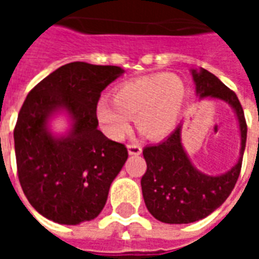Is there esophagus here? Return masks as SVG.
I'll return each mask as SVG.
<instances>
[{
  "label": "esophagus",
  "instance_id": "esophagus-1",
  "mask_svg": "<svg viewBox=\"0 0 259 259\" xmlns=\"http://www.w3.org/2000/svg\"><path fill=\"white\" fill-rule=\"evenodd\" d=\"M127 150H129L130 155H140L141 151H143V148H141L140 144H137V143H132L127 146Z\"/></svg>",
  "mask_w": 259,
  "mask_h": 259
}]
</instances>
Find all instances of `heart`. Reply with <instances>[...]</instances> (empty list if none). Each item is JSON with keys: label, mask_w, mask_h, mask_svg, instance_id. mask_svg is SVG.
<instances>
[{"label": "heart", "mask_w": 259, "mask_h": 259, "mask_svg": "<svg viewBox=\"0 0 259 259\" xmlns=\"http://www.w3.org/2000/svg\"><path fill=\"white\" fill-rule=\"evenodd\" d=\"M187 98V87L178 74L154 73L118 85L112 98L97 101L96 116L104 133L122 140L136 118L143 135L158 140L170 135L179 122Z\"/></svg>", "instance_id": "1"}]
</instances>
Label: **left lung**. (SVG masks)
<instances>
[{
	"mask_svg": "<svg viewBox=\"0 0 259 259\" xmlns=\"http://www.w3.org/2000/svg\"><path fill=\"white\" fill-rule=\"evenodd\" d=\"M197 94L213 97L233 107L240 123L241 151L244 154L247 122L244 111L233 90L223 84L215 74L201 69L193 70ZM180 126L157 146L143 150L147 162L146 174L141 178V190L147 209L163 223H191L208 217L228 198L239 179L241 161L221 176H208L198 172L186 155Z\"/></svg>",
	"mask_w": 259,
	"mask_h": 259,
	"instance_id": "obj_1",
	"label": "left lung"
}]
</instances>
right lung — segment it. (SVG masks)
Masks as SVG:
<instances>
[{
    "label": "right lung",
    "instance_id": "right-lung-1",
    "mask_svg": "<svg viewBox=\"0 0 259 259\" xmlns=\"http://www.w3.org/2000/svg\"><path fill=\"white\" fill-rule=\"evenodd\" d=\"M122 73L112 65L70 62L34 85L20 108L14 129L18 178L31 206L50 221L79 225L98 217L107 202L129 154L97 129L96 105ZM61 107L72 115L74 127L55 139L45 124Z\"/></svg>",
    "mask_w": 259,
    "mask_h": 259
}]
</instances>
